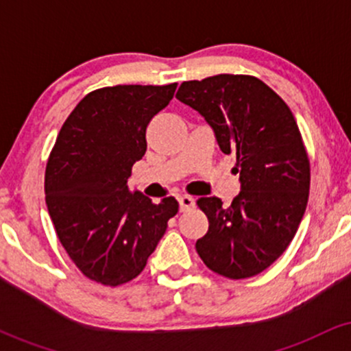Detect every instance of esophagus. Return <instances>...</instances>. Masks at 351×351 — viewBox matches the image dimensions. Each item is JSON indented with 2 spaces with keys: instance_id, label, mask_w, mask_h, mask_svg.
I'll return each mask as SVG.
<instances>
[{
  "instance_id": "obj_1",
  "label": "esophagus",
  "mask_w": 351,
  "mask_h": 351,
  "mask_svg": "<svg viewBox=\"0 0 351 351\" xmlns=\"http://www.w3.org/2000/svg\"><path fill=\"white\" fill-rule=\"evenodd\" d=\"M178 203H180V211H188V209L195 206V199H193L191 196H180Z\"/></svg>"
}]
</instances>
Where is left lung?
I'll use <instances>...</instances> for the list:
<instances>
[{"label":"left lung","instance_id":"left-lung-1","mask_svg":"<svg viewBox=\"0 0 351 351\" xmlns=\"http://www.w3.org/2000/svg\"><path fill=\"white\" fill-rule=\"evenodd\" d=\"M176 99L204 117L221 152L236 155L241 193L231 206L196 201L209 221L196 251L228 279L257 276L295 236L308 201L310 162L291 108L252 75L219 74L183 82Z\"/></svg>","mask_w":351,"mask_h":351}]
</instances>
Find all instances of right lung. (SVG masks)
<instances>
[{
    "mask_svg": "<svg viewBox=\"0 0 351 351\" xmlns=\"http://www.w3.org/2000/svg\"><path fill=\"white\" fill-rule=\"evenodd\" d=\"M176 84L90 92L60 128L46 167L47 211L71 261L87 279L117 287L135 279L178 213L173 196L130 193L132 167L147 152V127Z\"/></svg>",
    "mask_w": 351,
    "mask_h": 351,
    "instance_id": "add662e5",
    "label": "right lung"
}]
</instances>
